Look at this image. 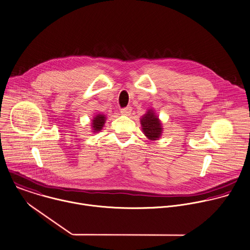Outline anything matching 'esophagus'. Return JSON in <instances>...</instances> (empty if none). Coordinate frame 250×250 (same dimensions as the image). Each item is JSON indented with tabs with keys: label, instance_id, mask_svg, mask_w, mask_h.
I'll return each instance as SVG.
<instances>
[{
	"label": "esophagus",
	"instance_id": "34e87169",
	"mask_svg": "<svg viewBox=\"0 0 250 250\" xmlns=\"http://www.w3.org/2000/svg\"><path fill=\"white\" fill-rule=\"evenodd\" d=\"M130 112H131V107H129V106L125 107V108H123V109L121 110V113H122L123 115H126V116L129 115Z\"/></svg>",
	"mask_w": 250,
	"mask_h": 250
}]
</instances>
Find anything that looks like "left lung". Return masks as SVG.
Returning <instances> with one entry per match:
<instances>
[{"label":"left lung","mask_w":250,"mask_h":250,"mask_svg":"<svg viewBox=\"0 0 250 250\" xmlns=\"http://www.w3.org/2000/svg\"><path fill=\"white\" fill-rule=\"evenodd\" d=\"M140 122L144 134L150 140H157L161 136L163 131L162 125L158 117L153 113V111L149 110V112L144 115Z\"/></svg>","instance_id":"left-lung-1"}]
</instances>
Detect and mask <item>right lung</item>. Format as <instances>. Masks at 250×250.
<instances>
[{"label":"right lung","mask_w":250,"mask_h":250,"mask_svg":"<svg viewBox=\"0 0 250 250\" xmlns=\"http://www.w3.org/2000/svg\"><path fill=\"white\" fill-rule=\"evenodd\" d=\"M105 116L98 114L97 116H95V118L92 121V128H93V132H97L100 131L103 127V125L105 124Z\"/></svg>","instance_id":"right-lung-1"}]
</instances>
